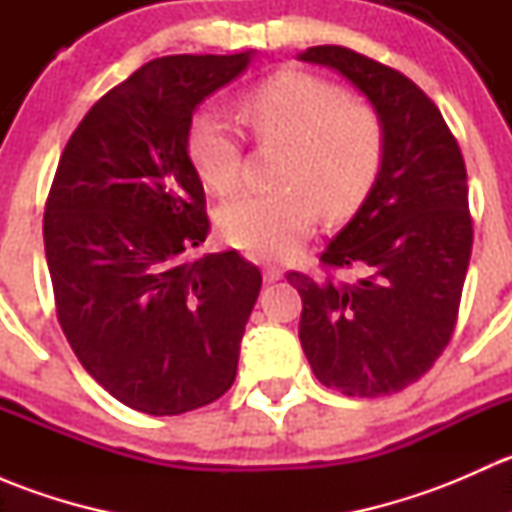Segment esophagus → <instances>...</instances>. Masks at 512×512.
<instances>
[{"instance_id": "34e87169", "label": "esophagus", "mask_w": 512, "mask_h": 512, "mask_svg": "<svg viewBox=\"0 0 512 512\" xmlns=\"http://www.w3.org/2000/svg\"><path fill=\"white\" fill-rule=\"evenodd\" d=\"M282 275H285V272H282V267H277V265H267L265 267V282H277V280H282Z\"/></svg>"}]
</instances>
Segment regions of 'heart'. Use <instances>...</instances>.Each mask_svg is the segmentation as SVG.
Segmentation results:
<instances>
[{"label": "heart", "instance_id": "heart-1", "mask_svg": "<svg viewBox=\"0 0 512 512\" xmlns=\"http://www.w3.org/2000/svg\"><path fill=\"white\" fill-rule=\"evenodd\" d=\"M240 116L260 143H285L280 188L240 193L220 208L230 245L260 257H287L327 220L349 218L374 188L386 153L381 113L334 81L280 71L240 96ZM188 156L200 180L230 193L242 175V136L223 113L200 111L188 128Z\"/></svg>", "mask_w": 512, "mask_h": 512}]
</instances>
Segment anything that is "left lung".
Wrapping results in <instances>:
<instances>
[{
	"label": "left lung",
	"instance_id": "1",
	"mask_svg": "<svg viewBox=\"0 0 512 512\" xmlns=\"http://www.w3.org/2000/svg\"><path fill=\"white\" fill-rule=\"evenodd\" d=\"M302 59L369 96L386 153L359 213L319 257L324 275L287 272L302 297L299 342L327 389L389 396L421 379L456 329L473 250L466 163L409 76L344 46H312Z\"/></svg>",
	"mask_w": 512,
	"mask_h": 512
}]
</instances>
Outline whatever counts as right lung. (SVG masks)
Wrapping results in <instances>:
<instances>
[{
	"label": "right lung",
	"mask_w": 512,
	"mask_h": 512,
	"mask_svg": "<svg viewBox=\"0 0 512 512\" xmlns=\"http://www.w3.org/2000/svg\"><path fill=\"white\" fill-rule=\"evenodd\" d=\"M247 61L143 64L91 106L51 180L44 247L56 319L81 366L143 414L200 409L235 381L262 275L235 250L190 257L210 220L188 128Z\"/></svg>",
	"instance_id": "add662e5"
}]
</instances>
